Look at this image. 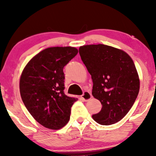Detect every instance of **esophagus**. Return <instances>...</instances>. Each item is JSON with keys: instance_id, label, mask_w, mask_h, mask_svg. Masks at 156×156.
Here are the masks:
<instances>
[{"instance_id": "esophagus-1", "label": "esophagus", "mask_w": 156, "mask_h": 156, "mask_svg": "<svg viewBox=\"0 0 156 156\" xmlns=\"http://www.w3.org/2000/svg\"><path fill=\"white\" fill-rule=\"evenodd\" d=\"M81 98H82L84 101H88V100H90V99L92 98V95H91V94L89 91H84V94L81 95Z\"/></svg>"}]
</instances>
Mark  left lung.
Listing matches in <instances>:
<instances>
[{
	"label": "left lung",
	"mask_w": 156,
	"mask_h": 156,
	"mask_svg": "<svg viewBox=\"0 0 156 156\" xmlns=\"http://www.w3.org/2000/svg\"><path fill=\"white\" fill-rule=\"evenodd\" d=\"M81 60L90 74L92 95L101 111L94 121L110 125L122 120L133 106L140 90V78L133 59L124 50L105 44L79 48Z\"/></svg>",
	"instance_id": "1"
}]
</instances>
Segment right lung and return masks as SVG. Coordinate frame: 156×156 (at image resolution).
<instances>
[{"label":"right lung","instance_id":"obj_1","mask_svg":"<svg viewBox=\"0 0 156 156\" xmlns=\"http://www.w3.org/2000/svg\"><path fill=\"white\" fill-rule=\"evenodd\" d=\"M78 53L73 47H52L31 58L21 74L20 90L28 111L42 126L63 127L78 100L64 94L63 68Z\"/></svg>","mask_w":156,"mask_h":156}]
</instances>
